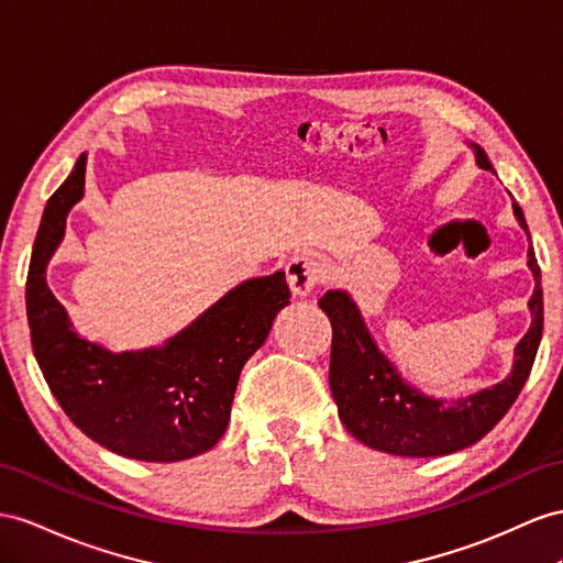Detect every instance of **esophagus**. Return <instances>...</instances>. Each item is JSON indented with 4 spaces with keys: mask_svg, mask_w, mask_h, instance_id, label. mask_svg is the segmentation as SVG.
<instances>
[{
    "mask_svg": "<svg viewBox=\"0 0 563 563\" xmlns=\"http://www.w3.org/2000/svg\"><path fill=\"white\" fill-rule=\"evenodd\" d=\"M287 273V285L295 297H305L309 295L316 285L321 280V264L319 258L311 254H295L290 262L285 266Z\"/></svg>",
    "mask_w": 563,
    "mask_h": 563,
    "instance_id": "esophagus-1",
    "label": "esophagus"
}]
</instances>
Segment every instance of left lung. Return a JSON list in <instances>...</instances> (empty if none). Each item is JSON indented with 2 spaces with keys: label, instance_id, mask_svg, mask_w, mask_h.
Masks as SVG:
<instances>
[{
  "label": "left lung",
  "instance_id": "8db88e82",
  "mask_svg": "<svg viewBox=\"0 0 563 563\" xmlns=\"http://www.w3.org/2000/svg\"><path fill=\"white\" fill-rule=\"evenodd\" d=\"M475 156L481 168L493 170L481 147H475ZM514 211L528 233L521 207L514 205ZM528 266L536 276V290L530 297L532 323L516 347L511 376L459 401L432 399L401 383L395 368L373 344L354 301L340 290L325 292L319 299V307L333 325L328 380L344 428L373 450L397 456H442L466 450L485 438L523 390L542 340L544 307L540 266L532 244L528 250Z\"/></svg>",
  "mask_w": 563,
  "mask_h": 563
}]
</instances>
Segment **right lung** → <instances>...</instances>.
I'll return each mask as SVG.
<instances>
[{"label":"right lung","mask_w":563,"mask_h":563,"mask_svg":"<svg viewBox=\"0 0 563 563\" xmlns=\"http://www.w3.org/2000/svg\"><path fill=\"white\" fill-rule=\"evenodd\" d=\"M82 187L85 156L49 197L27 268V325L42 376L68 419L111 452L140 461L207 452L228 428L242 366L290 305L285 273L242 283L162 350L111 354L70 330L45 280Z\"/></svg>","instance_id":"1"}]
</instances>
